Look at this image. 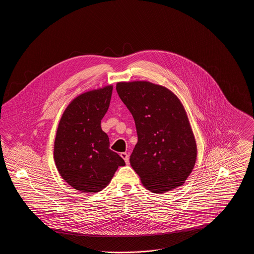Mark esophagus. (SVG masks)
Listing matches in <instances>:
<instances>
[{"label": "esophagus", "instance_id": "1", "mask_svg": "<svg viewBox=\"0 0 254 254\" xmlns=\"http://www.w3.org/2000/svg\"><path fill=\"white\" fill-rule=\"evenodd\" d=\"M121 157L125 160V162H126V164H128L129 163V157H128V154L127 153H126V152H122Z\"/></svg>", "mask_w": 254, "mask_h": 254}]
</instances>
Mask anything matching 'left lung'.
<instances>
[{
	"label": "left lung",
	"instance_id": "left-lung-1",
	"mask_svg": "<svg viewBox=\"0 0 254 254\" xmlns=\"http://www.w3.org/2000/svg\"><path fill=\"white\" fill-rule=\"evenodd\" d=\"M116 90L135 121L138 142L129 161L142 184L154 193L181 187L193 169L197 146L178 97L146 81L120 82Z\"/></svg>",
	"mask_w": 254,
	"mask_h": 254
}]
</instances>
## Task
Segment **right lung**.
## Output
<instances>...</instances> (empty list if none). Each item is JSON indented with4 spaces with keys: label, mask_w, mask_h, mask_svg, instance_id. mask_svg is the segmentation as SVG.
Here are the masks:
<instances>
[{
    "label": "right lung",
    "mask_w": 254,
    "mask_h": 254,
    "mask_svg": "<svg viewBox=\"0 0 254 254\" xmlns=\"http://www.w3.org/2000/svg\"><path fill=\"white\" fill-rule=\"evenodd\" d=\"M112 85L76 97L64 111L54 142V161L62 178L82 192L106 188L119 167L126 165L109 148L101 127L109 109Z\"/></svg>",
    "instance_id": "obj_1"
}]
</instances>
